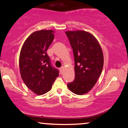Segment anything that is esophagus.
I'll use <instances>...</instances> for the list:
<instances>
[{
	"instance_id": "34e87169",
	"label": "esophagus",
	"mask_w": 128,
	"mask_h": 128,
	"mask_svg": "<svg viewBox=\"0 0 128 128\" xmlns=\"http://www.w3.org/2000/svg\"><path fill=\"white\" fill-rule=\"evenodd\" d=\"M64 67H63V66H62V67L60 68V72L61 73V74H62V73H63V71H64Z\"/></svg>"
}]
</instances>
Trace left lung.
I'll use <instances>...</instances> for the list:
<instances>
[{"mask_svg": "<svg viewBox=\"0 0 128 128\" xmlns=\"http://www.w3.org/2000/svg\"><path fill=\"white\" fill-rule=\"evenodd\" d=\"M66 34L72 48L75 62V79L67 86L76 94H85L101 76L104 66L102 50L96 38L88 32L67 31Z\"/></svg>", "mask_w": 128, "mask_h": 128, "instance_id": "8db88e82", "label": "left lung"}]
</instances>
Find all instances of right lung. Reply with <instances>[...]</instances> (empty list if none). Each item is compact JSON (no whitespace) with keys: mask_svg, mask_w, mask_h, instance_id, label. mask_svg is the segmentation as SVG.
<instances>
[{"mask_svg":"<svg viewBox=\"0 0 128 128\" xmlns=\"http://www.w3.org/2000/svg\"><path fill=\"white\" fill-rule=\"evenodd\" d=\"M53 30H42L31 34L24 42L19 57L22 80L29 89L42 95L52 89L59 71L52 66L47 54L54 40Z\"/></svg>","mask_w":128,"mask_h":128,"instance_id":"right-lung-1","label":"right lung"}]
</instances>
